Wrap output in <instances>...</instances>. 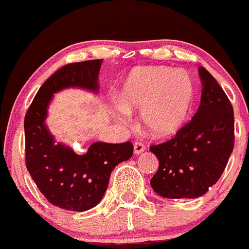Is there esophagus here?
I'll list each match as a JSON object with an SVG mask.
<instances>
[{
  "mask_svg": "<svg viewBox=\"0 0 249 249\" xmlns=\"http://www.w3.org/2000/svg\"><path fill=\"white\" fill-rule=\"evenodd\" d=\"M145 149H146V147H145V145L142 144V142H135L134 144V154L135 155L142 154V152L145 151Z\"/></svg>",
  "mask_w": 249,
  "mask_h": 249,
  "instance_id": "1",
  "label": "esophagus"
}]
</instances>
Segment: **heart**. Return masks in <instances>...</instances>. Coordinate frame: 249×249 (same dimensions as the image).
<instances>
[{
    "instance_id": "obj_1",
    "label": "heart",
    "mask_w": 249,
    "mask_h": 249,
    "mask_svg": "<svg viewBox=\"0 0 249 249\" xmlns=\"http://www.w3.org/2000/svg\"><path fill=\"white\" fill-rule=\"evenodd\" d=\"M195 97L193 78L181 70L140 66L128 73L121 90V115L142 111V124L155 138L178 132L185 124Z\"/></svg>"
}]
</instances>
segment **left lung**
<instances>
[{"label": "left lung", "mask_w": 249, "mask_h": 249, "mask_svg": "<svg viewBox=\"0 0 249 249\" xmlns=\"http://www.w3.org/2000/svg\"><path fill=\"white\" fill-rule=\"evenodd\" d=\"M202 94L197 112L168 142L150 146L159 159L152 189L166 198L205 195L223 174L233 150V110L215 78L198 68Z\"/></svg>", "instance_id": "8db88e82"}]
</instances>
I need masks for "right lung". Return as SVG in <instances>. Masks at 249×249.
<instances>
[{
  "label": "right lung",
  "instance_id": "1",
  "mask_svg": "<svg viewBox=\"0 0 249 249\" xmlns=\"http://www.w3.org/2000/svg\"><path fill=\"white\" fill-rule=\"evenodd\" d=\"M103 59L72 63L53 73L38 89L24 120L25 163L42 195L52 205L83 212L100 202L111 172L133 155L130 142H97L77 155L71 147L55 142L46 125L48 105L54 93L70 87L97 93Z\"/></svg>",
  "mask_w": 249,
  "mask_h": 249
}]
</instances>
